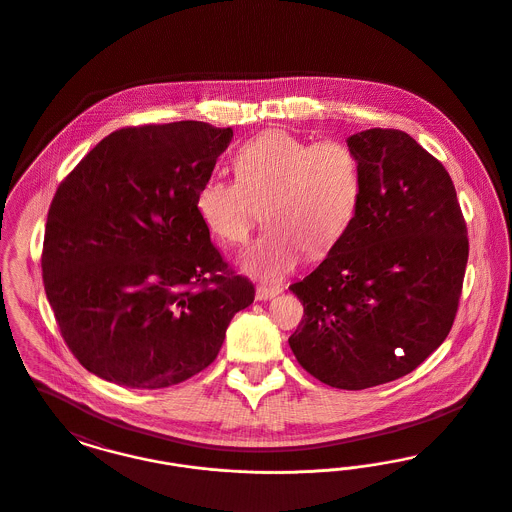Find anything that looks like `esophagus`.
Instances as JSON below:
<instances>
[{"label":"esophagus","mask_w":512,"mask_h":512,"mask_svg":"<svg viewBox=\"0 0 512 512\" xmlns=\"http://www.w3.org/2000/svg\"><path fill=\"white\" fill-rule=\"evenodd\" d=\"M282 293L280 286H267V284H259L257 290H255V297L257 301H268V299H274L276 295Z\"/></svg>","instance_id":"34e87169"}]
</instances>
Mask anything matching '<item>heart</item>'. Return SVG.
<instances>
[{
  "mask_svg": "<svg viewBox=\"0 0 512 512\" xmlns=\"http://www.w3.org/2000/svg\"><path fill=\"white\" fill-rule=\"evenodd\" d=\"M234 167L236 178L211 176L197 188L195 211L226 247L245 244L265 211L268 226L240 261L251 278L282 280L307 251L326 255L355 219L361 169L343 142L267 130L238 149Z\"/></svg>",
  "mask_w": 512,
  "mask_h": 512,
  "instance_id": "obj_1",
  "label": "heart"
}]
</instances>
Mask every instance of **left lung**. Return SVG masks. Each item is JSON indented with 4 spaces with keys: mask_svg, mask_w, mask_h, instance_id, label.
<instances>
[{
    "mask_svg": "<svg viewBox=\"0 0 512 512\" xmlns=\"http://www.w3.org/2000/svg\"><path fill=\"white\" fill-rule=\"evenodd\" d=\"M347 146L359 207L328 257L290 286L305 307L290 347L322 384L366 390L413 372L447 338L468 238L449 172L407 132L370 128Z\"/></svg>",
    "mask_w": 512,
    "mask_h": 512,
    "instance_id": "8db88e82",
    "label": "left lung"
}]
</instances>
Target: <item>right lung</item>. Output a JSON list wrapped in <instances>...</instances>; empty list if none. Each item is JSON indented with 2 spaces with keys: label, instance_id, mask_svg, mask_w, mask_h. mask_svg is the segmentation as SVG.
Segmentation results:
<instances>
[{
  "label": "right lung",
  "instance_id": "obj_1",
  "mask_svg": "<svg viewBox=\"0 0 512 512\" xmlns=\"http://www.w3.org/2000/svg\"><path fill=\"white\" fill-rule=\"evenodd\" d=\"M232 128L126 126L59 184L42 276L61 336L107 382L159 390L205 370L253 284L234 274L195 211Z\"/></svg>",
  "mask_w": 512,
  "mask_h": 512
}]
</instances>
